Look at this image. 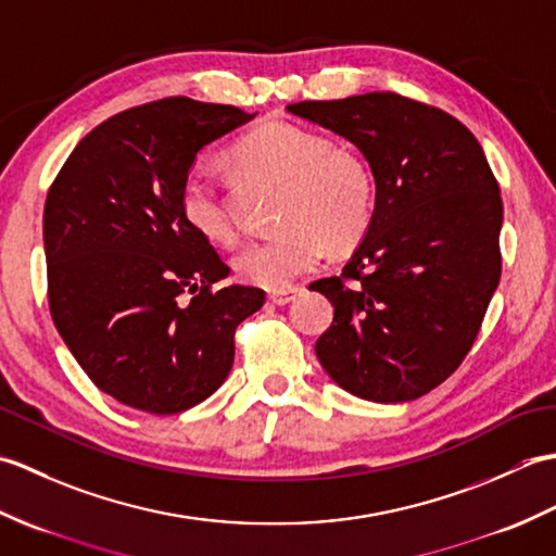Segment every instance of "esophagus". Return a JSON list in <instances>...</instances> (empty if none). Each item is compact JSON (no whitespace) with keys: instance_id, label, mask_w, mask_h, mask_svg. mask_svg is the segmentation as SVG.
<instances>
[{"instance_id":"obj_1","label":"esophagus","mask_w":556,"mask_h":556,"mask_svg":"<svg viewBox=\"0 0 556 556\" xmlns=\"http://www.w3.org/2000/svg\"><path fill=\"white\" fill-rule=\"evenodd\" d=\"M303 293V289L301 287H289V289H275V291H269V301L275 303V305H287V303H291V301H296V296H301Z\"/></svg>"}]
</instances>
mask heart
I'll return each mask as SVG.
<instances>
[{"instance_id": "obj_1", "label": "heart", "mask_w": 556, "mask_h": 556, "mask_svg": "<svg viewBox=\"0 0 556 556\" xmlns=\"http://www.w3.org/2000/svg\"><path fill=\"white\" fill-rule=\"evenodd\" d=\"M245 179L281 188L269 241L245 243L233 269L251 285L287 289L323 263L327 245L346 251L368 233L375 217V176L358 152L291 122H267L229 150ZM184 222L212 243H231L236 222L222 188L203 164L186 172L179 191Z\"/></svg>"}]
</instances>
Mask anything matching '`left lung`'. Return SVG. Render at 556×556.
I'll return each mask as SVG.
<instances>
[{"instance_id":"1","label":"left lung","mask_w":556,"mask_h":556,"mask_svg":"<svg viewBox=\"0 0 556 556\" xmlns=\"http://www.w3.org/2000/svg\"><path fill=\"white\" fill-rule=\"evenodd\" d=\"M291 114L349 138L375 176V217L339 277L317 361L353 396L399 404L442 384L480 332L502 277V195L476 136L396 92L308 100Z\"/></svg>"}]
</instances>
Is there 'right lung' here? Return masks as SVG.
<instances>
[{
    "mask_svg": "<svg viewBox=\"0 0 556 556\" xmlns=\"http://www.w3.org/2000/svg\"><path fill=\"white\" fill-rule=\"evenodd\" d=\"M231 104L164 98L110 116L45 200L47 301L86 375L122 404L172 416L215 394L255 287L215 289L229 265L181 217L195 155L251 122Z\"/></svg>",
    "mask_w": 556,
    "mask_h": 556,
    "instance_id": "right-lung-1",
    "label": "right lung"
}]
</instances>
